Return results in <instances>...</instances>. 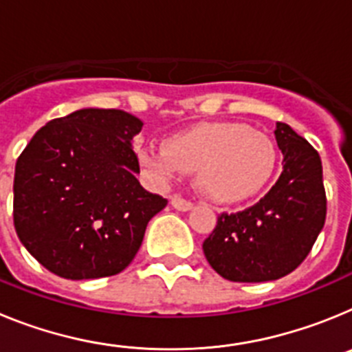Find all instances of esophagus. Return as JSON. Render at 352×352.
Returning <instances> with one entry per match:
<instances>
[{
	"label": "esophagus",
	"mask_w": 352,
	"mask_h": 352,
	"mask_svg": "<svg viewBox=\"0 0 352 352\" xmlns=\"http://www.w3.org/2000/svg\"><path fill=\"white\" fill-rule=\"evenodd\" d=\"M170 204H173V206L179 211H188V210H192V206H194L190 201H186V199H183V197H178V195H174V197L170 199Z\"/></svg>",
	"instance_id": "obj_1"
}]
</instances>
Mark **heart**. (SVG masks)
<instances>
[{
    "mask_svg": "<svg viewBox=\"0 0 352 352\" xmlns=\"http://www.w3.org/2000/svg\"><path fill=\"white\" fill-rule=\"evenodd\" d=\"M142 166L162 185L195 173V185L214 203L259 194L273 178L276 146L268 133L238 121L203 123L176 133L166 146L148 144Z\"/></svg>",
    "mask_w": 352,
    "mask_h": 352,
    "instance_id": "b5f03b06",
    "label": "heart"
}]
</instances>
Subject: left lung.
Masks as SVG:
<instances>
[{
    "label": "left lung",
    "mask_w": 352,
    "mask_h": 352,
    "mask_svg": "<svg viewBox=\"0 0 352 352\" xmlns=\"http://www.w3.org/2000/svg\"><path fill=\"white\" fill-rule=\"evenodd\" d=\"M282 174L259 203L220 213L203 250L211 268L231 282H268L300 266L326 220L321 157L307 139L276 123Z\"/></svg>",
    "instance_id": "left-lung-1"
}]
</instances>
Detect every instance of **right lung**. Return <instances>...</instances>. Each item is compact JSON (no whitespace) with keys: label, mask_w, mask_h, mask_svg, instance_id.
Masks as SVG:
<instances>
[{"label":"right lung","mask_w":352,"mask_h":352,"mask_svg":"<svg viewBox=\"0 0 352 352\" xmlns=\"http://www.w3.org/2000/svg\"><path fill=\"white\" fill-rule=\"evenodd\" d=\"M142 121L120 109H80L49 121L15 164L14 226L43 268L70 280L121 273L167 199L135 178Z\"/></svg>","instance_id":"add662e5"}]
</instances>
